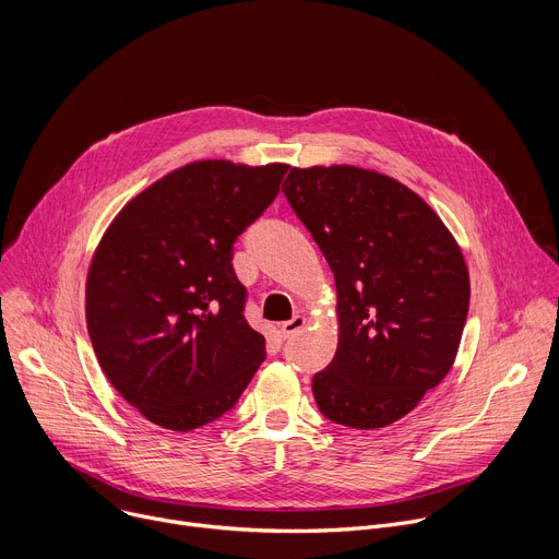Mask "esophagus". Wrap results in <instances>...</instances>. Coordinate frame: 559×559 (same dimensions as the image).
I'll return each instance as SVG.
<instances>
[{
  "label": "esophagus",
  "instance_id": "obj_1",
  "mask_svg": "<svg viewBox=\"0 0 559 559\" xmlns=\"http://www.w3.org/2000/svg\"><path fill=\"white\" fill-rule=\"evenodd\" d=\"M305 325H307V318L300 316V313H296L294 318H289V321H285V323L281 325V334H283V338L296 336Z\"/></svg>",
  "mask_w": 559,
  "mask_h": 559
}]
</instances>
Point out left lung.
I'll use <instances>...</instances> for the list:
<instances>
[{"instance_id":"8db88e82","label":"left lung","mask_w":559,"mask_h":559,"mask_svg":"<svg viewBox=\"0 0 559 559\" xmlns=\"http://www.w3.org/2000/svg\"><path fill=\"white\" fill-rule=\"evenodd\" d=\"M283 188L338 292V349L311 380L318 409L352 429L401 420L460 347L471 287L455 238L416 192L371 170L292 168Z\"/></svg>"}]
</instances>
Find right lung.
Masks as SVG:
<instances>
[{"mask_svg":"<svg viewBox=\"0 0 559 559\" xmlns=\"http://www.w3.org/2000/svg\"><path fill=\"white\" fill-rule=\"evenodd\" d=\"M287 168L188 164L104 234L86 283L88 334L110 384L150 423L192 431L221 418L265 360L231 257Z\"/></svg>","mask_w":559,"mask_h":559,"instance_id":"obj_1","label":"right lung"}]
</instances>
